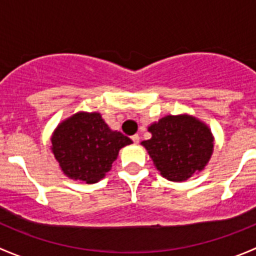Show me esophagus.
I'll use <instances>...</instances> for the list:
<instances>
[{"mask_svg": "<svg viewBox=\"0 0 256 256\" xmlns=\"http://www.w3.org/2000/svg\"><path fill=\"white\" fill-rule=\"evenodd\" d=\"M131 140L134 141V144H138V142H140V136H138V135L131 136Z\"/></svg>", "mask_w": 256, "mask_h": 256, "instance_id": "esophagus-1", "label": "esophagus"}]
</instances>
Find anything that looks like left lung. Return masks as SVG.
<instances>
[{
    "label": "left lung",
    "mask_w": 256,
    "mask_h": 256,
    "mask_svg": "<svg viewBox=\"0 0 256 256\" xmlns=\"http://www.w3.org/2000/svg\"><path fill=\"white\" fill-rule=\"evenodd\" d=\"M148 131L152 138L141 144L162 176L174 182L202 171L213 152L212 132L192 116H164Z\"/></svg>",
    "instance_id": "obj_1"
}]
</instances>
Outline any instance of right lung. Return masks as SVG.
Returning a JSON list of instances; mask_svg holds the SVG:
<instances>
[{"label": "right lung", "instance_id": "obj_1", "mask_svg": "<svg viewBox=\"0 0 256 256\" xmlns=\"http://www.w3.org/2000/svg\"><path fill=\"white\" fill-rule=\"evenodd\" d=\"M132 144L128 136L110 130L98 112H79L56 128L52 151L64 174L89 184L110 171L118 150Z\"/></svg>", "mask_w": 256, "mask_h": 256}]
</instances>
